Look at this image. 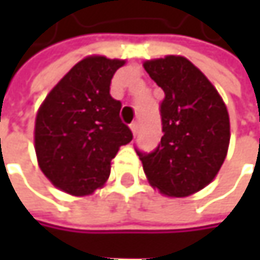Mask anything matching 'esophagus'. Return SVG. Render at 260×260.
Wrapping results in <instances>:
<instances>
[{"instance_id":"34e87169","label":"esophagus","mask_w":260,"mask_h":260,"mask_svg":"<svg viewBox=\"0 0 260 260\" xmlns=\"http://www.w3.org/2000/svg\"><path fill=\"white\" fill-rule=\"evenodd\" d=\"M138 129H140V123H138V122H132V123H131V131H132V134L137 135Z\"/></svg>"}]
</instances>
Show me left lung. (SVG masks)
<instances>
[{
  "label": "left lung",
  "mask_w": 260,
  "mask_h": 260,
  "mask_svg": "<svg viewBox=\"0 0 260 260\" xmlns=\"http://www.w3.org/2000/svg\"><path fill=\"white\" fill-rule=\"evenodd\" d=\"M143 66L164 91V135L153 152L135 149L137 155L153 188L170 197L191 196L224 162L231 140L228 108L211 81L185 57L169 55Z\"/></svg>",
  "instance_id": "8db88e82"
}]
</instances>
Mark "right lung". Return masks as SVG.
I'll list each match as a JSON object with an SVG mask.
<instances>
[{
	"mask_svg": "<svg viewBox=\"0 0 260 260\" xmlns=\"http://www.w3.org/2000/svg\"><path fill=\"white\" fill-rule=\"evenodd\" d=\"M123 60L91 55L77 63L39 108L34 147L39 167L57 188L87 196L110 176L111 159L132 140L122 102L110 84Z\"/></svg>",
	"mask_w": 260,
	"mask_h": 260,
	"instance_id": "right-lung-1",
	"label": "right lung"
}]
</instances>
